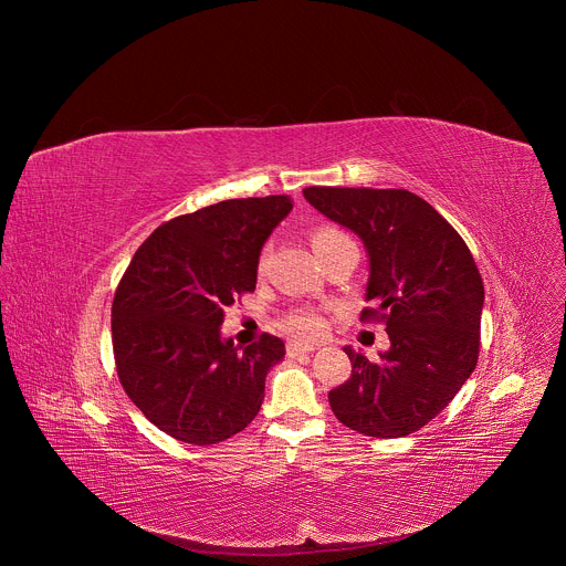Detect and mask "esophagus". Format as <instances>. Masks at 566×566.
<instances>
[{
  "label": "esophagus",
  "instance_id": "esophagus-1",
  "mask_svg": "<svg viewBox=\"0 0 566 566\" xmlns=\"http://www.w3.org/2000/svg\"><path fill=\"white\" fill-rule=\"evenodd\" d=\"M317 349V345H302V343H289V347H286V354L291 356V358H297V356H302V354H311V352H315Z\"/></svg>",
  "mask_w": 566,
  "mask_h": 566
}]
</instances>
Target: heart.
<instances>
[{
	"instance_id": "1",
	"label": "heart",
	"mask_w": 566,
	"mask_h": 566,
	"mask_svg": "<svg viewBox=\"0 0 566 566\" xmlns=\"http://www.w3.org/2000/svg\"><path fill=\"white\" fill-rule=\"evenodd\" d=\"M340 239H347V237H345L343 232H338V230L322 228V230H317V232L313 234V249H315V253H319L322 249H327V247L336 244V241H340ZM282 325H284L286 332H291L293 336H302V338H311V336L319 334V329H322L319 317H317L315 313H308V311L291 313V315L282 322Z\"/></svg>"
}]
</instances>
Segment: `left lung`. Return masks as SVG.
Returning <instances> with one entry per match:
<instances>
[{
    "label": "left lung",
    "instance_id": "8db88e82",
    "mask_svg": "<svg viewBox=\"0 0 566 566\" xmlns=\"http://www.w3.org/2000/svg\"><path fill=\"white\" fill-rule=\"evenodd\" d=\"M304 199L352 230L367 251L363 319L382 317L389 349L369 360L345 347L347 382L329 391L347 428L398 439L430 423L479 356L483 282L459 232L408 190L304 188Z\"/></svg>",
    "mask_w": 566,
    "mask_h": 566
}]
</instances>
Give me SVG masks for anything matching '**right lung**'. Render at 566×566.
Instances as JSON below:
<instances>
[{
  "instance_id": "right-lung-1",
  "label": "right lung",
  "mask_w": 566,
  "mask_h": 566,
  "mask_svg": "<svg viewBox=\"0 0 566 566\" xmlns=\"http://www.w3.org/2000/svg\"><path fill=\"white\" fill-rule=\"evenodd\" d=\"M293 210L289 195L228 199L158 226L129 262L112 304L118 378L166 434L210 446L260 412L266 374L286 349L275 336L239 347L223 308L255 291L260 253Z\"/></svg>"
}]
</instances>
